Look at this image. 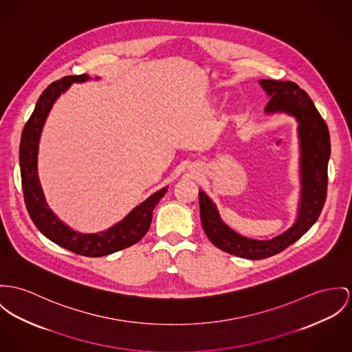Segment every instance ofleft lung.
<instances>
[{
  "label": "left lung",
  "mask_w": 352,
  "mask_h": 352,
  "mask_svg": "<svg viewBox=\"0 0 352 352\" xmlns=\"http://www.w3.org/2000/svg\"><path fill=\"white\" fill-rule=\"evenodd\" d=\"M260 84L271 96L265 112H287L298 122L301 202L296 223L272 240H250L221 221L216 205L204 191L198 194L201 222L208 239L218 249L249 260H261L283 252L316 222L327 198V168L331 154L328 127L305 91L294 81L261 80Z\"/></svg>",
  "instance_id": "8db88e82"
}]
</instances>
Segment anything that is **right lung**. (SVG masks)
<instances>
[{
    "instance_id": "obj_1",
    "label": "right lung",
    "mask_w": 352,
    "mask_h": 352,
    "mask_svg": "<svg viewBox=\"0 0 352 352\" xmlns=\"http://www.w3.org/2000/svg\"><path fill=\"white\" fill-rule=\"evenodd\" d=\"M88 79L89 76L87 75L65 76L47 87L38 98L34 111L32 112L21 134L20 168L25 206L36 228L51 241L76 254L102 257L126 249L142 240L151 225L153 210L167 189L164 188L153 194L143 204L136 206L123 221L109 228V230L95 234H81L74 232L54 216L51 209H48L37 177V148L40 133L50 109L61 92H64L72 82H80Z\"/></svg>"
}]
</instances>
